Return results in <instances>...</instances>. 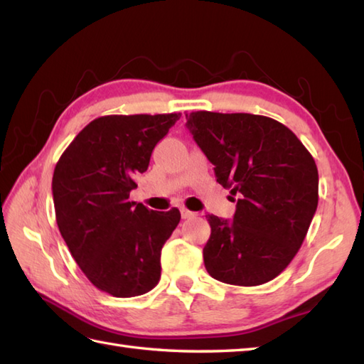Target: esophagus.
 Here are the masks:
<instances>
[{"instance_id": "obj_1", "label": "esophagus", "mask_w": 364, "mask_h": 364, "mask_svg": "<svg viewBox=\"0 0 364 364\" xmlns=\"http://www.w3.org/2000/svg\"><path fill=\"white\" fill-rule=\"evenodd\" d=\"M194 215H196V213L186 210V208H181V218L183 219H191V218H194Z\"/></svg>"}]
</instances>
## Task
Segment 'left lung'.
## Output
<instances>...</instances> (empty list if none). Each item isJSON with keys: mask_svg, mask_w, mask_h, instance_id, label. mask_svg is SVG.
Here are the masks:
<instances>
[{"mask_svg": "<svg viewBox=\"0 0 364 364\" xmlns=\"http://www.w3.org/2000/svg\"><path fill=\"white\" fill-rule=\"evenodd\" d=\"M186 120L219 184L237 196L233 220L206 218L208 274L236 286L274 280L296 257L318 208L313 156L289 128L264 115L197 111Z\"/></svg>", "mask_w": 364, "mask_h": 364, "instance_id": "obj_1", "label": "left lung"}]
</instances>
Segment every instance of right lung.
Segmentation results:
<instances>
[{"label":"right lung","instance_id":"obj_1","mask_svg":"<svg viewBox=\"0 0 364 364\" xmlns=\"http://www.w3.org/2000/svg\"><path fill=\"white\" fill-rule=\"evenodd\" d=\"M173 114L105 115L80 131L59 158L53 200L60 235L89 282L114 297L151 291L161 278V250L180 211H151L129 202Z\"/></svg>","mask_w":364,"mask_h":364}]
</instances>
